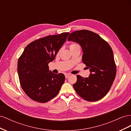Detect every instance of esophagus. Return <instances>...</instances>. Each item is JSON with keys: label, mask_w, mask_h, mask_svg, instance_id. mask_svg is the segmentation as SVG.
<instances>
[{"label": "esophagus", "mask_w": 131, "mask_h": 131, "mask_svg": "<svg viewBox=\"0 0 131 131\" xmlns=\"http://www.w3.org/2000/svg\"><path fill=\"white\" fill-rule=\"evenodd\" d=\"M69 74H65V77H66V78H68V77H69Z\"/></svg>", "instance_id": "34e87169"}]
</instances>
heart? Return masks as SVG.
I'll use <instances>...</instances> for the list:
<instances>
[{
  "mask_svg": "<svg viewBox=\"0 0 131 131\" xmlns=\"http://www.w3.org/2000/svg\"><path fill=\"white\" fill-rule=\"evenodd\" d=\"M77 47H80V45H79L77 43H71L69 45V48L71 50H73L75 48H77Z\"/></svg>",
  "mask_w": 131,
  "mask_h": 131,
  "instance_id": "b5f03b06",
  "label": "heart"
}]
</instances>
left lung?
Returning <instances> with one entry per match:
<instances>
[{
    "instance_id": "1",
    "label": "left lung",
    "mask_w": 131,
    "mask_h": 131,
    "mask_svg": "<svg viewBox=\"0 0 131 131\" xmlns=\"http://www.w3.org/2000/svg\"><path fill=\"white\" fill-rule=\"evenodd\" d=\"M68 40L81 45L82 62L91 72L89 78L77 75L74 89L86 101L101 100L109 92L116 77V66L112 49L98 34L88 30L74 31L69 35Z\"/></svg>"
}]
</instances>
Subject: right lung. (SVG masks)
<instances>
[{"label":"right lung","mask_w":131,"mask_h":131,"mask_svg":"<svg viewBox=\"0 0 131 131\" xmlns=\"http://www.w3.org/2000/svg\"><path fill=\"white\" fill-rule=\"evenodd\" d=\"M69 34L65 32L35 40L26 47L18 58L19 82L23 91L32 100L46 103L58 93L65 76L49 71L48 64L54 59Z\"/></svg>","instance_id":"right-lung-1"}]
</instances>
